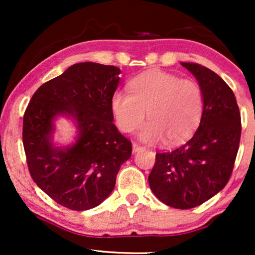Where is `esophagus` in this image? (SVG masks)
Segmentation results:
<instances>
[{"label": "esophagus", "instance_id": "obj_1", "mask_svg": "<svg viewBox=\"0 0 255 255\" xmlns=\"http://www.w3.org/2000/svg\"><path fill=\"white\" fill-rule=\"evenodd\" d=\"M140 149H142V146L137 144V142H133V144H132V151H133L134 153L140 151Z\"/></svg>", "mask_w": 255, "mask_h": 255}]
</instances>
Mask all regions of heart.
<instances>
[{
	"instance_id": "obj_1",
	"label": "heart",
	"mask_w": 255,
	"mask_h": 255,
	"mask_svg": "<svg viewBox=\"0 0 255 255\" xmlns=\"http://www.w3.org/2000/svg\"><path fill=\"white\" fill-rule=\"evenodd\" d=\"M130 92L118 90L111 97V111L118 128L132 133L142 125L139 138L148 144L165 139L166 145L186 141L201 123L204 97L201 86L172 73L151 71L134 78Z\"/></svg>"
}]
</instances>
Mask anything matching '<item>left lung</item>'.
Here are the masks:
<instances>
[{"instance_id": "obj_1", "label": "left lung", "mask_w": 255, "mask_h": 255, "mask_svg": "<svg viewBox=\"0 0 255 255\" xmlns=\"http://www.w3.org/2000/svg\"><path fill=\"white\" fill-rule=\"evenodd\" d=\"M181 65L201 86L203 115L186 144L156 153L148 183L162 203L184 210L210 200L229 182L239 148L242 120L235 94L221 76L194 62Z\"/></svg>"}]
</instances>
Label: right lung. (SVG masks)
<instances>
[{
    "mask_svg": "<svg viewBox=\"0 0 255 255\" xmlns=\"http://www.w3.org/2000/svg\"><path fill=\"white\" fill-rule=\"evenodd\" d=\"M121 69L80 62L45 82L33 94L23 117V145L30 175L52 200L83 211L102 203L114 190L121 166L130 159L131 141L118 131L111 97ZM78 128L74 144L51 142L57 116Z\"/></svg>",
    "mask_w": 255,
    "mask_h": 255,
    "instance_id": "obj_1",
    "label": "right lung"
}]
</instances>
